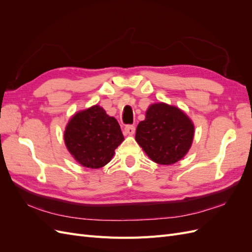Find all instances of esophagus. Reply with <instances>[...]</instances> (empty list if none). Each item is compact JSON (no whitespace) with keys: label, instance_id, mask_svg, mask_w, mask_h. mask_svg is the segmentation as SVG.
Returning <instances> with one entry per match:
<instances>
[{"label":"esophagus","instance_id":"34e87169","mask_svg":"<svg viewBox=\"0 0 252 252\" xmlns=\"http://www.w3.org/2000/svg\"><path fill=\"white\" fill-rule=\"evenodd\" d=\"M125 134H130L132 135L135 132V127L133 125H126L124 128Z\"/></svg>","mask_w":252,"mask_h":252}]
</instances>
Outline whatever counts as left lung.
I'll use <instances>...</instances> for the list:
<instances>
[{
	"label": "left lung",
	"mask_w": 252,
	"mask_h": 252,
	"mask_svg": "<svg viewBox=\"0 0 252 252\" xmlns=\"http://www.w3.org/2000/svg\"><path fill=\"white\" fill-rule=\"evenodd\" d=\"M194 127L186 114L164 103L151 105L136 127L135 141L152 161L171 165L184 157L193 140Z\"/></svg>",
	"instance_id": "obj_1"
}]
</instances>
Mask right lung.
Segmentation results:
<instances>
[{
	"label": "right lung",
	"instance_id": "right-lung-1",
	"mask_svg": "<svg viewBox=\"0 0 252 252\" xmlns=\"http://www.w3.org/2000/svg\"><path fill=\"white\" fill-rule=\"evenodd\" d=\"M64 139L68 150L81 165L100 168L110 161L124 136L118 121L95 105L74 114Z\"/></svg>",
	"mask_w": 252,
	"mask_h": 252
}]
</instances>
